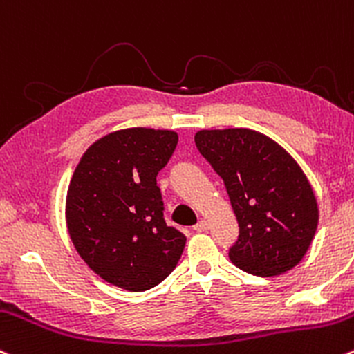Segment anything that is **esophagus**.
I'll return each instance as SVG.
<instances>
[{"label": "esophagus", "mask_w": 354, "mask_h": 354, "mask_svg": "<svg viewBox=\"0 0 354 354\" xmlns=\"http://www.w3.org/2000/svg\"><path fill=\"white\" fill-rule=\"evenodd\" d=\"M193 228H195L196 232H207L208 230V221L207 220H200Z\"/></svg>", "instance_id": "esophagus-1"}]
</instances>
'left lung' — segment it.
Masks as SVG:
<instances>
[{"instance_id":"obj_1","label":"left lung","mask_w":354,"mask_h":354,"mask_svg":"<svg viewBox=\"0 0 354 354\" xmlns=\"http://www.w3.org/2000/svg\"><path fill=\"white\" fill-rule=\"evenodd\" d=\"M195 145L223 180L239 221L232 262L259 277L297 266L317 227L316 198L297 162L250 129L200 131Z\"/></svg>"}]
</instances>
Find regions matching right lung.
<instances>
[{"label":"right lung","mask_w":354,"mask_h":354,"mask_svg":"<svg viewBox=\"0 0 354 354\" xmlns=\"http://www.w3.org/2000/svg\"><path fill=\"white\" fill-rule=\"evenodd\" d=\"M176 145L173 131H118L88 147L73 171L70 239L109 284L142 292L165 281L183 254L186 236L166 223L156 185Z\"/></svg>","instance_id":"obj_1"}]
</instances>
